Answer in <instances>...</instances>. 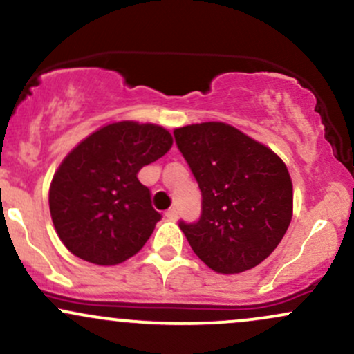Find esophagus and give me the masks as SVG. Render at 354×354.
Listing matches in <instances>:
<instances>
[{
    "instance_id": "esophagus-1",
    "label": "esophagus",
    "mask_w": 354,
    "mask_h": 354,
    "mask_svg": "<svg viewBox=\"0 0 354 354\" xmlns=\"http://www.w3.org/2000/svg\"><path fill=\"white\" fill-rule=\"evenodd\" d=\"M166 218L171 220V221L178 220V209L176 208H169L168 212H166Z\"/></svg>"
}]
</instances>
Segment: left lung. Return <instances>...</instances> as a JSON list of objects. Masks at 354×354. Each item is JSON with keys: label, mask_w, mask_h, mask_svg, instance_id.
I'll return each mask as SVG.
<instances>
[{"label": "left lung", "mask_w": 354, "mask_h": 354, "mask_svg": "<svg viewBox=\"0 0 354 354\" xmlns=\"http://www.w3.org/2000/svg\"><path fill=\"white\" fill-rule=\"evenodd\" d=\"M201 192V215L180 221L193 252L218 274L266 260L292 218V181L281 158L225 122L174 129Z\"/></svg>", "instance_id": "8db88e82"}]
</instances>
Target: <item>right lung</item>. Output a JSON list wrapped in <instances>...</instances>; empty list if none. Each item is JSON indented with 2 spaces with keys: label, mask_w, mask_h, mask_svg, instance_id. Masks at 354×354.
Listing matches in <instances>:
<instances>
[{
  "label": "right lung",
  "mask_w": 354,
  "mask_h": 354,
  "mask_svg": "<svg viewBox=\"0 0 354 354\" xmlns=\"http://www.w3.org/2000/svg\"><path fill=\"white\" fill-rule=\"evenodd\" d=\"M171 145L161 126L122 120L100 127L70 151L50 185L48 203L57 234L73 255L115 266L145 247L161 213L138 173Z\"/></svg>",
  "instance_id": "1"
}]
</instances>
